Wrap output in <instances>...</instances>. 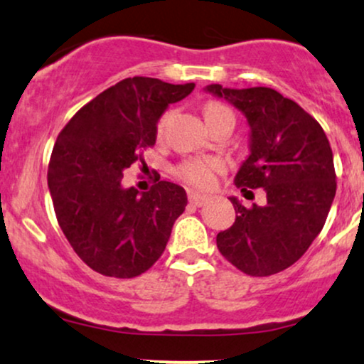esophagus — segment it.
<instances>
[{"mask_svg":"<svg viewBox=\"0 0 364 364\" xmlns=\"http://www.w3.org/2000/svg\"><path fill=\"white\" fill-rule=\"evenodd\" d=\"M188 200H190L191 205L202 207L203 203H205L208 200V196L202 195V193H196V191H190V193H188Z\"/></svg>","mask_w":364,"mask_h":364,"instance_id":"1","label":"esophagus"}]
</instances>
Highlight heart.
Wrapping results in <instances>:
<instances>
[{
	"mask_svg": "<svg viewBox=\"0 0 364 364\" xmlns=\"http://www.w3.org/2000/svg\"><path fill=\"white\" fill-rule=\"evenodd\" d=\"M225 114H232L224 104L220 102H207L203 106V118H205L207 124L214 123L215 119L223 118ZM169 112H166L157 123V135L161 136L164 133L166 124L169 121ZM225 169V162L220 157H193L188 161L181 162L178 166L176 173L183 181L190 183L196 188H208L215 183L217 174H220Z\"/></svg>",
	"mask_w": 364,
	"mask_h": 364,
	"instance_id": "b5f03b06",
	"label": "heart"
}]
</instances>
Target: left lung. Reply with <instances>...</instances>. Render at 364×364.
Masks as SVG:
<instances>
[{"label":"left lung","instance_id":"1","mask_svg":"<svg viewBox=\"0 0 364 364\" xmlns=\"http://www.w3.org/2000/svg\"><path fill=\"white\" fill-rule=\"evenodd\" d=\"M207 92L231 102L250 124V156L236 173L241 191L263 188L267 203L246 208L231 196L236 220L217 248L241 272L265 277L298 262L320 235L336 196L328 139L301 106L269 87Z\"/></svg>","mask_w":364,"mask_h":364}]
</instances>
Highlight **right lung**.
<instances>
[{
	"label": "right lung",
	"instance_id": "1",
	"mask_svg": "<svg viewBox=\"0 0 364 364\" xmlns=\"http://www.w3.org/2000/svg\"><path fill=\"white\" fill-rule=\"evenodd\" d=\"M195 89L159 78H124L92 99L61 129L48 169V186L63 235L95 272L129 279L164 253L186 191L157 181L140 193L124 188L123 171L152 147L157 121Z\"/></svg>",
	"mask_w": 364,
	"mask_h": 364
}]
</instances>
